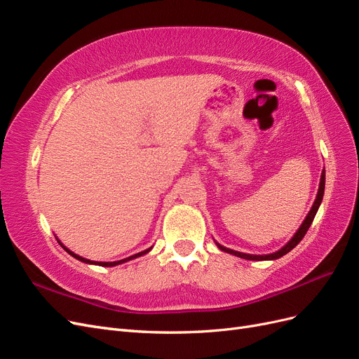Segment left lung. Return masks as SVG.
I'll use <instances>...</instances> for the list:
<instances>
[{
  "mask_svg": "<svg viewBox=\"0 0 359 359\" xmlns=\"http://www.w3.org/2000/svg\"><path fill=\"white\" fill-rule=\"evenodd\" d=\"M323 191H325V169H323V172H322V177H320V184H319V191H318L316 201H314V203H313V206H311V210H310L309 215L306 217V220H304V223L301 224V227H299V229L297 231V233L293 235L292 240H290V241H289L283 248H280L278 252H276V253H271V255L259 256V255H247V253L235 252V250L226 248V247L220 245L219 243H217V245H219V248H220V250H223V252H226V253H231V255H233V256L243 257V259H247V260H274V259H278V257H281V256H285L286 253H289V252H290L292 248H295V247L301 243V240L304 238V235L307 233L309 227L311 226V223H313V220H314V215H316V212H318V210H319V206H320V202H322V199H323Z\"/></svg>",
  "mask_w": 359,
  "mask_h": 359,
  "instance_id": "1",
  "label": "left lung"
}]
</instances>
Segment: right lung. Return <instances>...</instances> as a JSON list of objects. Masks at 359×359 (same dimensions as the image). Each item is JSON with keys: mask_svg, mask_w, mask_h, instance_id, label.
<instances>
[{"mask_svg": "<svg viewBox=\"0 0 359 359\" xmlns=\"http://www.w3.org/2000/svg\"><path fill=\"white\" fill-rule=\"evenodd\" d=\"M64 247V245H62ZM66 248V247H64ZM151 248H148V250H145V252H140V253H137V255H133V256H130V257H127V259H123V260H118V262H93V260H88V259H83V257H81V256H78V255H74V253H72L69 248H66V252H69L73 257H76L78 260H81V262H85V264H94V265H100V266H115V265H119V264H124V262H127V260H132V259H135V257H137V256H142V255H145V253H148Z\"/></svg>", "mask_w": 359, "mask_h": 359, "instance_id": "add662e5", "label": "right lung"}]
</instances>
